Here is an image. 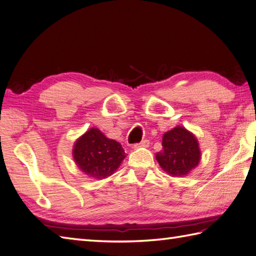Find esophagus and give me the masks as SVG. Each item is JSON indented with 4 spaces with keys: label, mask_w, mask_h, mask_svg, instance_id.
I'll return each mask as SVG.
<instances>
[{
    "label": "esophagus",
    "mask_w": 256,
    "mask_h": 256,
    "mask_svg": "<svg viewBox=\"0 0 256 256\" xmlns=\"http://www.w3.org/2000/svg\"><path fill=\"white\" fill-rule=\"evenodd\" d=\"M150 146V142H148V140H143V141L141 142V143H138V144H135L134 145V148L136 150V148H148Z\"/></svg>",
    "instance_id": "1"
}]
</instances>
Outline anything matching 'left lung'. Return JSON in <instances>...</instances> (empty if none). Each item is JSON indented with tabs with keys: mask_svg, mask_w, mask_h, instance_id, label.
<instances>
[{
	"mask_svg": "<svg viewBox=\"0 0 256 256\" xmlns=\"http://www.w3.org/2000/svg\"><path fill=\"white\" fill-rule=\"evenodd\" d=\"M163 150L156 160L165 172L173 178H183L195 168L201 160V150L195 135L183 126L164 133Z\"/></svg>",
	"mask_w": 256,
	"mask_h": 256,
	"instance_id": "obj_1",
	"label": "left lung"
}]
</instances>
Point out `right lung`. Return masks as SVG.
Here are the masks:
<instances>
[{
  "mask_svg": "<svg viewBox=\"0 0 256 256\" xmlns=\"http://www.w3.org/2000/svg\"><path fill=\"white\" fill-rule=\"evenodd\" d=\"M73 158L78 168L88 178L102 180L112 175L125 158L122 145L108 138L98 128H92L78 138Z\"/></svg>",
  "mask_w": 256,
  "mask_h": 256,
  "instance_id": "1",
  "label": "right lung"
}]
</instances>
